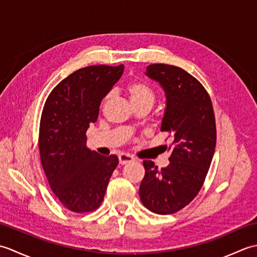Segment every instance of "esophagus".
<instances>
[{
    "label": "esophagus",
    "mask_w": 257,
    "mask_h": 257,
    "mask_svg": "<svg viewBox=\"0 0 257 257\" xmlns=\"http://www.w3.org/2000/svg\"><path fill=\"white\" fill-rule=\"evenodd\" d=\"M118 158H119L120 165H127V163L135 161V158L133 156H130L128 154H123V152L122 154H120Z\"/></svg>",
    "instance_id": "esophagus-1"
}]
</instances>
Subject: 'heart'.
I'll use <instances>...</instances> for the list:
<instances>
[{
    "mask_svg": "<svg viewBox=\"0 0 257 257\" xmlns=\"http://www.w3.org/2000/svg\"><path fill=\"white\" fill-rule=\"evenodd\" d=\"M125 91H127L128 96L130 97V100L135 105H139V103L149 102L154 105L156 95L151 87L144 83L141 80H133L125 87Z\"/></svg>",
    "mask_w": 257,
    "mask_h": 257,
    "instance_id": "1",
    "label": "heart"
}]
</instances>
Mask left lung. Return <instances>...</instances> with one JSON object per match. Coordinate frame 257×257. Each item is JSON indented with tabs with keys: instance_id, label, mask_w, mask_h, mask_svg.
Here are the masks:
<instances>
[{
	"instance_id": "left-lung-1",
	"label": "left lung",
	"mask_w": 257,
	"mask_h": 257,
	"mask_svg": "<svg viewBox=\"0 0 257 257\" xmlns=\"http://www.w3.org/2000/svg\"><path fill=\"white\" fill-rule=\"evenodd\" d=\"M146 75L166 92L161 132L169 134L172 143L166 146L168 167L158 169L152 161H144L140 200L157 214H173L187 206L204 183L216 145L214 111L203 85L184 69L152 64Z\"/></svg>"
}]
</instances>
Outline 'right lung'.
Returning <instances> with one entry per match:
<instances>
[{"label":"right lung","instance_id":"right-lung-1","mask_svg":"<svg viewBox=\"0 0 257 257\" xmlns=\"http://www.w3.org/2000/svg\"><path fill=\"white\" fill-rule=\"evenodd\" d=\"M123 65H92L76 70L48 95L42 111L38 149L54 194L72 212L99 207L118 166L116 155L86 147V132L96 122L100 102L121 77Z\"/></svg>","mask_w":257,"mask_h":257}]
</instances>
